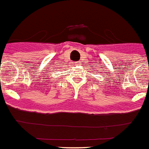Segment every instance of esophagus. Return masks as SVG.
<instances>
[{
  "label": "esophagus",
  "mask_w": 149,
  "mask_h": 149,
  "mask_svg": "<svg viewBox=\"0 0 149 149\" xmlns=\"http://www.w3.org/2000/svg\"><path fill=\"white\" fill-rule=\"evenodd\" d=\"M76 64H77V65H79V62H77V63H76Z\"/></svg>",
  "instance_id": "34e87169"
}]
</instances>
